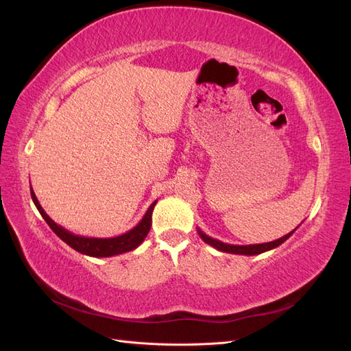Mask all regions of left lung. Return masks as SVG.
Wrapping results in <instances>:
<instances>
[{
  "mask_svg": "<svg viewBox=\"0 0 351 351\" xmlns=\"http://www.w3.org/2000/svg\"><path fill=\"white\" fill-rule=\"evenodd\" d=\"M297 228H294L291 232H289V234H285L284 237L278 239V240H274V241H269V243H261V244H246V246H239V244H228V243H224L221 240H217V239H212L209 237L208 234H205L204 231H202L199 227H197V232L200 239L204 240L205 243H208L209 246L215 247L217 250L219 252H226V253H232V254H244V256H253V254H261L263 252H268V250H272L275 247H278L280 244H282L285 240H289L291 237L293 232L295 231Z\"/></svg>",
  "mask_w": 351,
  "mask_h": 351,
  "instance_id": "8db88e82",
  "label": "left lung"
}]
</instances>
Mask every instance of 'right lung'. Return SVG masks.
I'll return each instance as SVG.
<instances>
[{"label":"right lung","instance_id":"right-lung-1","mask_svg":"<svg viewBox=\"0 0 351 351\" xmlns=\"http://www.w3.org/2000/svg\"><path fill=\"white\" fill-rule=\"evenodd\" d=\"M30 196H32V200H34L35 206L38 208L39 214L42 215V218L47 221L49 228L54 231L62 241L67 243L69 246L76 252H79L82 254H88V256H93V258H110V256H115V254L132 252L136 247H139L143 243L145 237L147 236V232H149V230H151L152 212H154V208L158 202V200H155L154 204L147 208L146 214L143 215L139 224L133 227L130 231L124 232V234H121V236L111 237V239H98V237H83V236L73 234V232H70L64 227L58 226L57 222H54L47 215L44 208L40 206L39 200L34 192V189H30Z\"/></svg>","mask_w":351,"mask_h":351}]
</instances>
